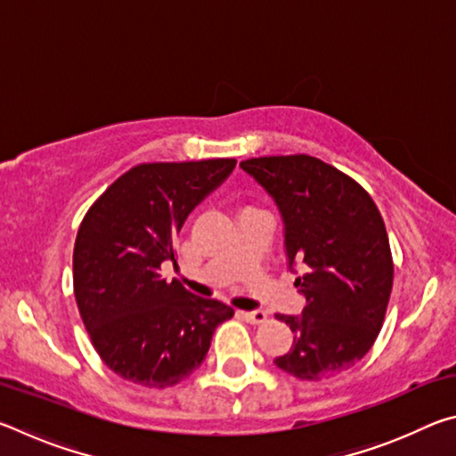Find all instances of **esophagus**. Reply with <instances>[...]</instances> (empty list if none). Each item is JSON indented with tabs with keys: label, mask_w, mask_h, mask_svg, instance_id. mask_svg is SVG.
I'll return each mask as SVG.
<instances>
[{
	"label": "esophagus",
	"mask_w": 456,
	"mask_h": 456,
	"mask_svg": "<svg viewBox=\"0 0 456 456\" xmlns=\"http://www.w3.org/2000/svg\"><path fill=\"white\" fill-rule=\"evenodd\" d=\"M239 315L247 322V323H265L267 322V314L256 310V312H239Z\"/></svg>",
	"instance_id": "1"
}]
</instances>
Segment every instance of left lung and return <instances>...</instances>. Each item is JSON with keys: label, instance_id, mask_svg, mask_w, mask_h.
<instances>
[{"label": "left lung", "instance_id": "1", "mask_svg": "<svg viewBox=\"0 0 456 456\" xmlns=\"http://www.w3.org/2000/svg\"><path fill=\"white\" fill-rule=\"evenodd\" d=\"M241 168L280 207L289 267L307 269L296 280L302 315H275L293 346L273 362L299 380H326L364 358L382 330L395 280L382 215L360 183L310 154L247 159Z\"/></svg>", "mask_w": 456, "mask_h": 456}]
</instances>
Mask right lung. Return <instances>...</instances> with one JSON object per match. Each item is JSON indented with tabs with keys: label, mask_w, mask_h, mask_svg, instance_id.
Here are the masks:
<instances>
[{
	"label": "right lung",
	"mask_w": 456,
	"mask_h": 456,
	"mask_svg": "<svg viewBox=\"0 0 456 456\" xmlns=\"http://www.w3.org/2000/svg\"><path fill=\"white\" fill-rule=\"evenodd\" d=\"M235 159L142 163L118 176L80 223L74 296L90 342L114 374L168 388L200 366L233 307L160 275L189 213L227 179Z\"/></svg>",
	"instance_id": "add662e5"
}]
</instances>
